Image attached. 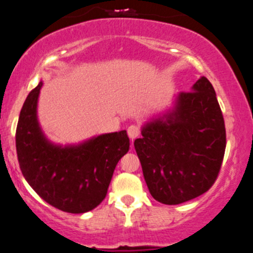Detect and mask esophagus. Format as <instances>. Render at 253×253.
Listing matches in <instances>:
<instances>
[{
	"label": "esophagus",
	"instance_id": "34e87169",
	"mask_svg": "<svg viewBox=\"0 0 253 253\" xmlns=\"http://www.w3.org/2000/svg\"><path fill=\"white\" fill-rule=\"evenodd\" d=\"M127 135H129L130 139H135L140 135V127L137 126H130L127 127Z\"/></svg>",
	"mask_w": 253,
	"mask_h": 253
}]
</instances>
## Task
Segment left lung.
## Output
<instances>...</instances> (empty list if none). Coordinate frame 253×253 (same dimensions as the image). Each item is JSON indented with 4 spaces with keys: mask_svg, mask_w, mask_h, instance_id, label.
I'll use <instances>...</instances> for the list:
<instances>
[{
    "mask_svg": "<svg viewBox=\"0 0 253 253\" xmlns=\"http://www.w3.org/2000/svg\"><path fill=\"white\" fill-rule=\"evenodd\" d=\"M134 141L149 192L176 206L206 193L216 181L226 131L214 87L201 77L181 92L173 111L145 124Z\"/></svg>",
    "mask_w": 253,
    "mask_h": 253,
    "instance_id": "1",
    "label": "left lung"
}]
</instances>
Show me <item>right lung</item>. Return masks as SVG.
Segmentation results:
<instances>
[{
    "instance_id": "1",
    "label": "right lung",
    "mask_w": 253,
    "mask_h": 253,
    "mask_svg": "<svg viewBox=\"0 0 253 253\" xmlns=\"http://www.w3.org/2000/svg\"><path fill=\"white\" fill-rule=\"evenodd\" d=\"M42 82L29 92L16 130L19 167L39 197L62 211L81 214L107 196L119 160L129 151L126 130L99 135L76 146L47 141L37 119Z\"/></svg>"
}]
</instances>
